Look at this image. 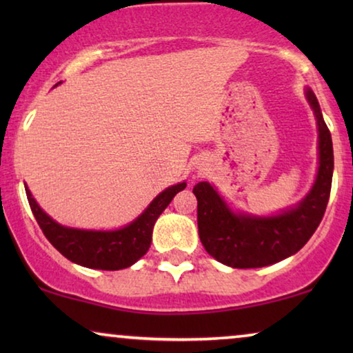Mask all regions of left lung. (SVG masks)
<instances>
[{"mask_svg": "<svg viewBox=\"0 0 353 353\" xmlns=\"http://www.w3.org/2000/svg\"><path fill=\"white\" fill-rule=\"evenodd\" d=\"M318 125V167L315 185L296 207L272 216L234 214L214 186H194L199 238L207 252L233 268H260L291 257L312 238L330 201L334 154L332 139L320 104L312 90L305 91Z\"/></svg>", "mask_w": 353, "mask_h": 353, "instance_id": "8db88e82", "label": "left lung"}]
</instances>
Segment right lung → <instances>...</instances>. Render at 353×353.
I'll use <instances>...</instances> for the list:
<instances>
[{
    "mask_svg": "<svg viewBox=\"0 0 353 353\" xmlns=\"http://www.w3.org/2000/svg\"><path fill=\"white\" fill-rule=\"evenodd\" d=\"M185 188L186 183H178L175 186L167 188L137 220L115 231H91L62 226L41 210L28 188H26V192L43 234L65 259L86 268L122 270L132 267L148 252L151 248L154 223L167 209L176 192Z\"/></svg>",
    "mask_w": 353,
    "mask_h": 353,
    "instance_id": "right-lung-1",
    "label": "right lung"
}]
</instances>
